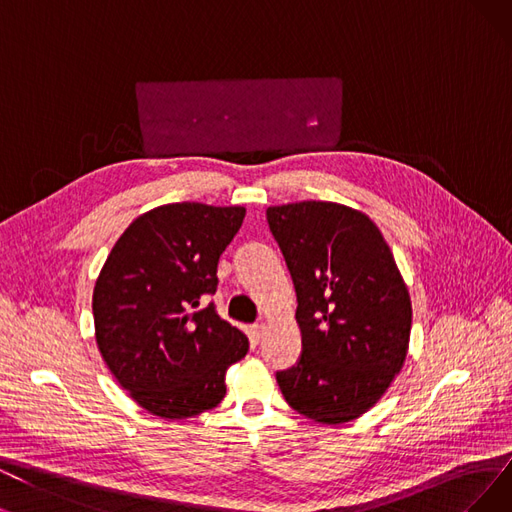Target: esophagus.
Wrapping results in <instances>:
<instances>
[{
	"label": "esophagus",
	"mask_w": 512,
	"mask_h": 512,
	"mask_svg": "<svg viewBox=\"0 0 512 512\" xmlns=\"http://www.w3.org/2000/svg\"><path fill=\"white\" fill-rule=\"evenodd\" d=\"M264 334H267V323H256V325L250 327V340H252L254 344H258Z\"/></svg>",
	"instance_id": "obj_1"
}]
</instances>
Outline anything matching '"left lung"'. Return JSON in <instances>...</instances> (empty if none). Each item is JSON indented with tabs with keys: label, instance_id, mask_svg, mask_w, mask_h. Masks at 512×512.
I'll use <instances>...</instances> for the list:
<instances>
[{
	"label": "left lung",
	"instance_id": "obj_1",
	"mask_svg": "<svg viewBox=\"0 0 512 512\" xmlns=\"http://www.w3.org/2000/svg\"><path fill=\"white\" fill-rule=\"evenodd\" d=\"M267 220L288 264L302 355L277 384L292 410L321 424L359 418L407 357L412 300L370 216L334 201L273 206Z\"/></svg>",
	"mask_w": 512,
	"mask_h": 512
}]
</instances>
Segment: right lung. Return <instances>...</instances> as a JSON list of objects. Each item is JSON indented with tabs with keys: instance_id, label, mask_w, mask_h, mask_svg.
Instances as JSON below:
<instances>
[{
	"instance_id": "add662e5",
	"label": "right lung",
	"mask_w": 512,
	"mask_h": 512,
	"mask_svg": "<svg viewBox=\"0 0 512 512\" xmlns=\"http://www.w3.org/2000/svg\"><path fill=\"white\" fill-rule=\"evenodd\" d=\"M245 208L168 203L124 231L94 285L98 351L149 414L199 416L227 395L224 376L250 342L201 300L216 292L218 258Z\"/></svg>"
}]
</instances>
